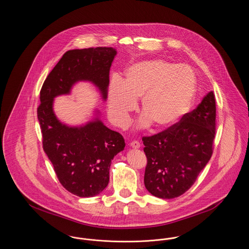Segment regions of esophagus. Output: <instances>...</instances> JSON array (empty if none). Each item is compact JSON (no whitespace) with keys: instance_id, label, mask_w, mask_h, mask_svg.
<instances>
[{"instance_id":"esophagus-1","label":"esophagus","mask_w":249,"mask_h":249,"mask_svg":"<svg viewBox=\"0 0 249 249\" xmlns=\"http://www.w3.org/2000/svg\"><path fill=\"white\" fill-rule=\"evenodd\" d=\"M130 145L132 147V148H134V149L140 148V146H141L140 142H137V141H132V142H130Z\"/></svg>"}]
</instances>
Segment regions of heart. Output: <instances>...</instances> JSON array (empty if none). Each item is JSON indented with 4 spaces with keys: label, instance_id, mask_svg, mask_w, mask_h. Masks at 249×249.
Returning <instances> with one entry per match:
<instances>
[{
    "label": "heart",
    "instance_id": "obj_1",
    "mask_svg": "<svg viewBox=\"0 0 249 249\" xmlns=\"http://www.w3.org/2000/svg\"><path fill=\"white\" fill-rule=\"evenodd\" d=\"M197 79L190 67L163 59L143 60L130 66L123 81L114 78L108 96V112L118 125H125L136 101L142 98L144 116L140 124L168 130L184 119L193 106Z\"/></svg>",
    "mask_w": 249,
    "mask_h": 249
}]
</instances>
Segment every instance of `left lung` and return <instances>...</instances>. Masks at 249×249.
<instances>
[{
	"instance_id": "8db88e82",
	"label": "left lung",
	"mask_w": 249,
	"mask_h": 249,
	"mask_svg": "<svg viewBox=\"0 0 249 249\" xmlns=\"http://www.w3.org/2000/svg\"><path fill=\"white\" fill-rule=\"evenodd\" d=\"M215 100L213 91L176 126L142 137L147 158L144 186L155 197L174 199L194 184L213 153Z\"/></svg>"
}]
</instances>
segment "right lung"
<instances>
[{"label": "right lung", "instance_id": "obj_1", "mask_svg": "<svg viewBox=\"0 0 249 249\" xmlns=\"http://www.w3.org/2000/svg\"><path fill=\"white\" fill-rule=\"evenodd\" d=\"M116 48H90L67 51L43 84L37 117L43 147L64 189L78 197H93L109 182V169L116 155L125 147L122 135L108 129L100 112L80 126L62 123L54 113V98L71 93L80 81L90 82L102 99H107L109 71Z\"/></svg>", "mask_w": 249, "mask_h": 249}]
</instances>
